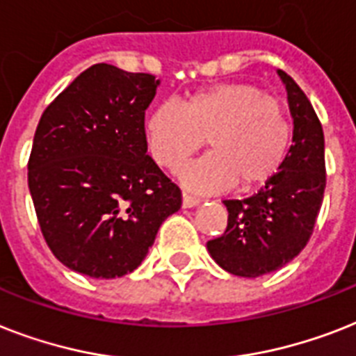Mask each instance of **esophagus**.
<instances>
[{"label":"esophagus","instance_id":"obj_1","mask_svg":"<svg viewBox=\"0 0 356 356\" xmlns=\"http://www.w3.org/2000/svg\"><path fill=\"white\" fill-rule=\"evenodd\" d=\"M201 203V199L195 197V195H190V193H183V207L184 208H192L197 207Z\"/></svg>","mask_w":356,"mask_h":356}]
</instances>
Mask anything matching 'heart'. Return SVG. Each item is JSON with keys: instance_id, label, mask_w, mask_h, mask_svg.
I'll return each mask as SVG.
<instances>
[{"instance_id": "1", "label": "heart", "mask_w": 356, "mask_h": 356, "mask_svg": "<svg viewBox=\"0 0 356 356\" xmlns=\"http://www.w3.org/2000/svg\"><path fill=\"white\" fill-rule=\"evenodd\" d=\"M144 131L152 159L170 172H177L207 138L212 153L181 172V181L199 192L267 184L282 168L291 143L282 104L245 82L201 89L181 108L159 104Z\"/></svg>"}]
</instances>
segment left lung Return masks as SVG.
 <instances>
[{
    "mask_svg": "<svg viewBox=\"0 0 356 356\" xmlns=\"http://www.w3.org/2000/svg\"><path fill=\"white\" fill-rule=\"evenodd\" d=\"M293 115V146L280 172L258 193L223 201L228 225L223 236L210 239L208 252L227 273L258 278L278 270L307 245L325 190V143L313 106L285 71Z\"/></svg>",
    "mask_w": 356,
    "mask_h": 356,
    "instance_id": "left-lung-1",
    "label": "left lung"
}]
</instances>
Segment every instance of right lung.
<instances>
[{"label": "right lung", "mask_w": 356, "mask_h": 356, "mask_svg": "<svg viewBox=\"0 0 356 356\" xmlns=\"http://www.w3.org/2000/svg\"><path fill=\"white\" fill-rule=\"evenodd\" d=\"M159 80L95 63L43 111L29 157L38 223L56 259L120 278L146 258L181 190L146 155L144 111Z\"/></svg>", "instance_id": "1"}]
</instances>
